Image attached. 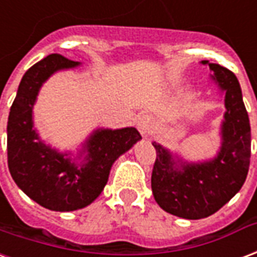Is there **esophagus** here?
Wrapping results in <instances>:
<instances>
[{"label": "esophagus", "mask_w": 257, "mask_h": 257, "mask_svg": "<svg viewBox=\"0 0 257 257\" xmlns=\"http://www.w3.org/2000/svg\"><path fill=\"white\" fill-rule=\"evenodd\" d=\"M136 125H138L139 132L143 135L144 138L151 134L154 129V121L150 115H142V117H139L138 121H136Z\"/></svg>", "instance_id": "esophagus-1"}]
</instances>
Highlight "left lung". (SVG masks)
<instances>
[{
  "mask_svg": "<svg viewBox=\"0 0 257 257\" xmlns=\"http://www.w3.org/2000/svg\"><path fill=\"white\" fill-rule=\"evenodd\" d=\"M210 66L212 79L225 92V119L220 126L222 146L211 161L197 163L174 161L169 150H157L151 188L155 201L172 215L201 219L222 208L244 185L250 162V125L240 83L233 72L219 64Z\"/></svg>",
  "mask_w": 257,
  "mask_h": 257,
  "instance_id": "8db88e82",
  "label": "left lung"
}]
</instances>
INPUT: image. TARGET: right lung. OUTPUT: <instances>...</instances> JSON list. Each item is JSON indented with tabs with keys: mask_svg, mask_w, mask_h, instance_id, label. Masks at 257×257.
Here are the masks:
<instances>
[{
	"mask_svg": "<svg viewBox=\"0 0 257 257\" xmlns=\"http://www.w3.org/2000/svg\"><path fill=\"white\" fill-rule=\"evenodd\" d=\"M80 62L50 54L24 73L8 118V167L30 199L51 211H75L99 196L115 159L142 136L135 128L96 129L85 142L84 161L77 165L42 142L34 129L32 109L42 84L54 72Z\"/></svg>",
	"mask_w": 257,
	"mask_h": 257,
	"instance_id": "obj_1",
	"label": "right lung"
}]
</instances>
